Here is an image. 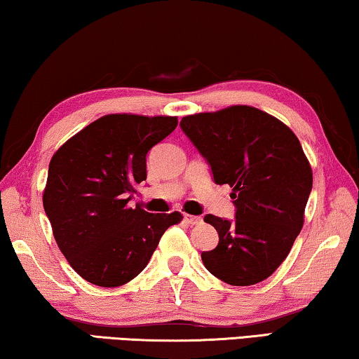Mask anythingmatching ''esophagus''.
Masks as SVG:
<instances>
[{"mask_svg": "<svg viewBox=\"0 0 359 359\" xmlns=\"http://www.w3.org/2000/svg\"><path fill=\"white\" fill-rule=\"evenodd\" d=\"M184 221L187 222V224H191V226H196V224H201V222H202V218H201V216L184 215Z\"/></svg>", "mask_w": 359, "mask_h": 359, "instance_id": "obj_1", "label": "esophagus"}]
</instances>
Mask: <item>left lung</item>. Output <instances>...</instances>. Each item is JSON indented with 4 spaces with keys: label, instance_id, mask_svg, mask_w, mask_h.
<instances>
[{
    "label": "left lung",
    "instance_id": "obj_1",
    "mask_svg": "<svg viewBox=\"0 0 359 359\" xmlns=\"http://www.w3.org/2000/svg\"><path fill=\"white\" fill-rule=\"evenodd\" d=\"M181 128L216 183L232 187L237 208L233 221L205 216L219 243L202 252L203 266L227 285L261 283L286 259L304 226L313 175L301 141L277 117L246 104L184 116Z\"/></svg>",
    "mask_w": 359,
    "mask_h": 359
}]
</instances>
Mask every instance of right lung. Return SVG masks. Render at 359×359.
<instances>
[{"label": "right lung", "mask_w": 359, "mask_h": 359, "mask_svg": "<svg viewBox=\"0 0 359 359\" xmlns=\"http://www.w3.org/2000/svg\"><path fill=\"white\" fill-rule=\"evenodd\" d=\"M178 126L176 116L107 114L55 151L43 205L58 248L92 285L116 287L143 270L180 211L128 207L146 180V154Z\"/></svg>", "instance_id": "right-lung-1"}]
</instances>
